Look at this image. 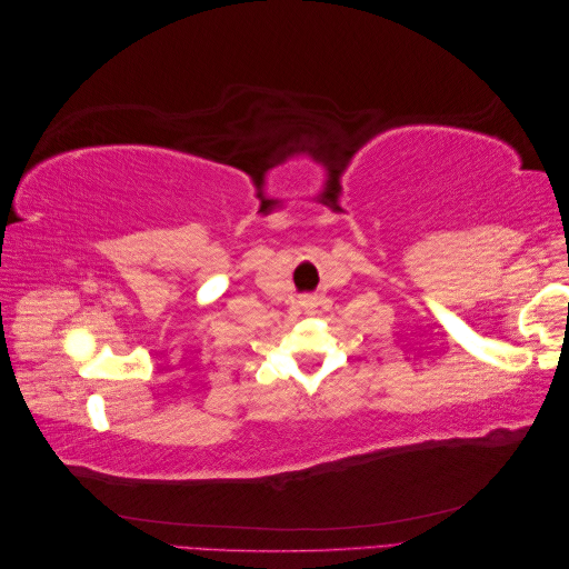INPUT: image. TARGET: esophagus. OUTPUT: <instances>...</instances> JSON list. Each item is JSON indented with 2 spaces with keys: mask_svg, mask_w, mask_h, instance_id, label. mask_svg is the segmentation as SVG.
<instances>
[{
  "mask_svg": "<svg viewBox=\"0 0 569 569\" xmlns=\"http://www.w3.org/2000/svg\"><path fill=\"white\" fill-rule=\"evenodd\" d=\"M301 306L306 308V311H313V308L318 306V299H316V297H303V299H301Z\"/></svg>",
  "mask_w": 569,
  "mask_h": 569,
  "instance_id": "34e87169",
  "label": "esophagus"
}]
</instances>
